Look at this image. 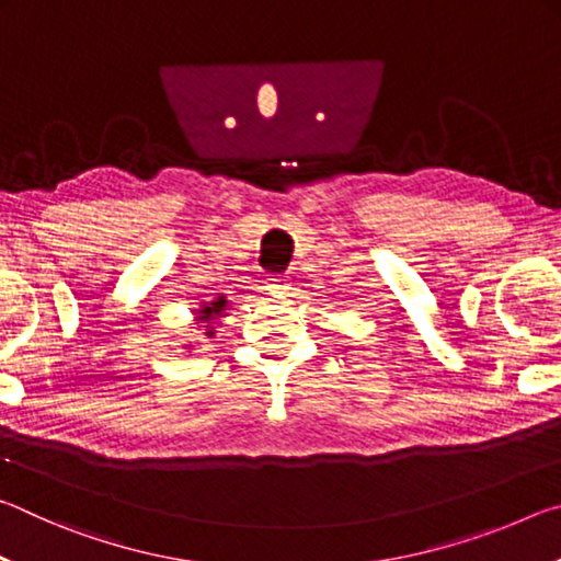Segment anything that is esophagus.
Returning a JSON list of instances; mask_svg holds the SVG:
<instances>
[{"label":"esophagus","mask_w":561,"mask_h":561,"mask_svg":"<svg viewBox=\"0 0 561 561\" xmlns=\"http://www.w3.org/2000/svg\"><path fill=\"white\" fill-rule=\"evenodd\" d=\"M267 289H270L272 294H287V289H289V279H284V277H272V279H270V284H267Z\"/></svg>","instance_id":"esophagus-1"}]
</instances>
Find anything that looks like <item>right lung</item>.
<instances>
[{"instance_id":"add662e5","label":"right lung","mask_w":561,"mask_h":561,"mask_svg":"<svg viewBox=\"0 0 561 561\" xmlns=\"http://www.w3.org/2000/svg\"><path fill=\"white\" fill-rule=\"evenodd\" d=\"M230 307V301H227L225 297H217L215 301H203L201 309H195V324L205 329L207 336L215 334V321L225 317V309Z\"/></svg>"}]
</instances>
